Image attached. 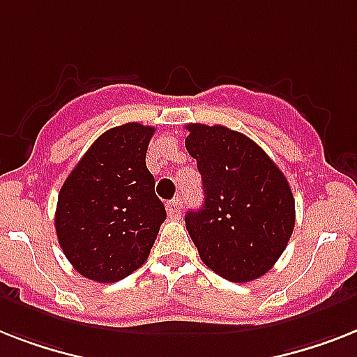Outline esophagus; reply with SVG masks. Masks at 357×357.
<instances>
[{
    "instance_id": "1",
    "label": "esophagus",
    "mask_w": 357,
    "mask_h": 357,
    "mask_svg": "<svg viewBox=\"0 0 357 357\" xmlns=\"http://www.w3.org/2000/svg\"><path fill=\"white\" fill-rule=\"evenodd\" d=\"M166 210H167V215L172 217V219H176V217H181L182 213V202L181 199H173L169 200L166 204Z\"/></svg>"
}]
</instances>
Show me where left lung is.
I'll list each match as a JSON object with an SVG mask.
<instances>
[{"label": "left lung", "mask_w": 357, "mask_h": 357, "mask_svg": "<svg viewBox=\"0 0 357 357\" xmlns=\"http://www.w3.org/2000/svg\"><path fill=\"white\" fill-rule=\"evenodd\" d=\"M185 149L202 176L204 206L185 213L202 263L220 278H261L287 248L296 200L275 162L243 132L225 126H188Z\"/></svg>", "instance_id": "left-lung-1"}]
</instances>
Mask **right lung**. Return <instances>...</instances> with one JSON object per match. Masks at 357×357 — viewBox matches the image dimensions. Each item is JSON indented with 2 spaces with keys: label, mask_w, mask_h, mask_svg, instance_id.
I'll use <instances>...</instances> for the list:
<instances>
[{
  "label": "right lung",
  "mask_w": 357,
  "mask_h": 357,
  "mask_svg": "<svg viewBox=\"0 0 357 357\" xmlns=\"http://www.w3.org/2000/svg\"><path fill=\"white\" fill-rule=\"evenodd\" d=\"M155 128L131 122L100 135L69 173L56 206L58 243L76 272L116 282L149 257L166 208L146 153Z\"/></svg>",
  "instance_id": "add662e5"
}]
</instances>
